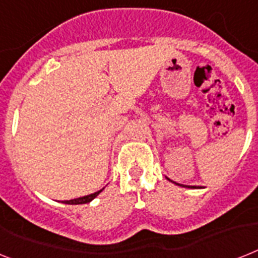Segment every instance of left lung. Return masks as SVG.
<instances>
[{"mask_svg":"<svg viewBox=\"0 0 258 258\" xmlns=\"http://www.w3.org/2000/svg\"><path fill=\"white\" fill-rule=\"evenodd\" d=\"M167 179H168V177H167ZM171 181H172V180H171ZM172 183H175V181H172ZM175 184H177V185H181V187H187V188H198V187H195V185H183V184H179V183H175ZM199 188H202V187H199Z\"/></svg>","mask_w":258,"mask_h":258,"instance_id":"left-lung-1","label":"left lung"}]
</instances>
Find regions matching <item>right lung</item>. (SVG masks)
I'll return each instance as SVG.
<instances>
[{"label": "right lung", "mask_w": 258, "mask_h": 258, "mask_svg": "<svg viewBox=\"0 0 258 258\" xmlns=\"http://www.w3.org/2000/svg\"><path fill=\"white\" fill-rule=\"evenodd\" d=\"M103 190V188L100 190H98V192H94V194L91 195H87V196H82V198H78V199H73V200H66V202H62L64 203V204H86V203H90L91 200H94V199L98 196V195L100 194Z\"/></svg>", "instance_id": "right-lung-1"}]
</instances>
